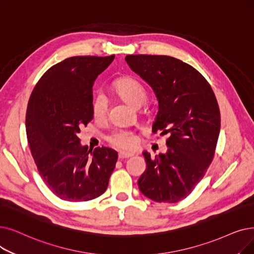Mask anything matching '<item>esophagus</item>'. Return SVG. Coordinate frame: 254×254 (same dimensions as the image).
Returning a JSON list of instances; mask_svg holds the SVG:
<instances>
[{
    "label": "esophagus",
    "mask_w": 254,
    "mask_h": 254,
    "mask_svg": "<svg viewBox=\"0 0 254 254\" xmlns=\"http://www.w3.org/2000/svg\"><path fill=\"white\" fill-rule=\"evenodd\" d=\"M133 156V153H129V152H125V151H120L118 153V158L119 159H127V158H129Z\"/></svg>",
    "instance_id": "1"
}]
</instances>
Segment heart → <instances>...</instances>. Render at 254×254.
<instances>
[{
	"instance_id": "obj_1",
	"label": "heart",
	"mask_w": 254,
	"mask_h": 254,
	"mask_svg": "<svg viewBox=\"0 0 254 254\" xmlns=\"http://www.w3.org/2000/svg\"><path fill=\"white\" fill-rule=\"evenodd\" d=\"M114 91L119 97L123 98L127 104L134 106L136 108L141 107L147 100V92L138 80L126 76L117 80L114 85ZM109 110V100L108 97L103 93L98 92L95 94L92 102V113L95 118L103 119L107 116ZM110 143L113 145L123 148L126 150L134 149L137 146L138 138L133 131L118 129L108 137Z\"/></svg>"
}]
</instances>
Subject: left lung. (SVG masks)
<instances>
[{
    "label": "left lung",
    "mask_w": 254,
    "mask_h": 254,
    "mask_svg": "<svg viewBox=\"0 0 254 254\" xmlns=\"http://www.w3.org/2000/svg\"><path fill=\"white\" fill-rule=\"evenodd\" d=\"M129 68L153 90L159 111L152 131L168 134L167 151H143L146 169L138 180L143 195L179 202L194 190L212 163L220 133V111L211 86L191 65L169 56L127 55Z\"/></svg>",
    "instance_id": "left-lung-1"
}]
</instances>
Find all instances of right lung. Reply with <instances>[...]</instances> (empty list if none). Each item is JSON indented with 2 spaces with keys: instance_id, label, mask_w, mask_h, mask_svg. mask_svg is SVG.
<instances>
[{
  "instance_id": "add662e5",
  "label": "right lung",
  "mask_w": 254,
  "mask_h": 254,
  "mask_svg": "<svg viewBox=\"0 0 254 254\" xmlns=\"http://www.w3.org/2000/svg\"><path fill=\"white\" fill-rule=\"evenodd\" d=\"M115 56H76L55 64L32 91L26 131L32 157L49 189L66 201H88L108 188L118 159L108 147L82 145L78 134L93 118L94 81Z\"/></svg>"
}]
</instances>
